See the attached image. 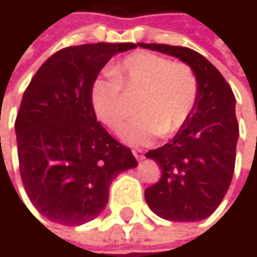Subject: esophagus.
<instances>
[{
    "label": "esophagus",
    "mask_w": 257,
    "mask_h": 257,
    "mask_svg": "<svg viewBox=\"0 0 257 257\" xmlns=\"http://www.w3.org/2000/svg\"><path fill=\"white\" fill-rule=\"evenodd\" d=\"M132 153H134V156H135V159H137V161H143V159H144V155H143V152H141V150L135 149V150H132Z\"/></svg>",
    "instance_id": "1"
}]
</instances>
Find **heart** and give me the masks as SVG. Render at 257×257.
<instances>
[{
  "instance_id": "heart-1",
  "label": "heart",
  "mask_w": 257,
  "mask_h": 257,
  "mask_svg": "<svg viewBox=\"0 0 257 257\" xmlns=\"http://www.w3.org/2000/svg\"><path fill=\"white\" fill-rule=\"evenodd\" d=\"M127 96H137L135 116L122 131L129 144L147 146L158 135L173 137L187 123L199 96V81L186 62L153 52H134L96 77L89 101L98 120L117 131L129 113Z\"/></svg>"
}]
</instances>
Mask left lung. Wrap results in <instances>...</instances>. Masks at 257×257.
Wrapping results in <instances>:
<instances>
[{"label": "left lung", "instance_id": "obj_1", "mask_svg": "<svg viewBox=\"0 0 257 257\" xmlns=\"http://www.w3.org/2000/svg\"><path fill=\"white\" fill-rule=\"evenodd\" d=\"M138 46L180 58L199 81L198 102L187 123L170 143L146 153L162 173L158 183L146 189V202L167 220H202L219 207L233 176L239 132L233 92L220 71L189 47Z\"/></svg>", "mask_w": 257, "mask_h": 257}]
</instances>
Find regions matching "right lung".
Returning a JSON list of instances; mask_svg holds the SVG:
<instances>
[{"label": "right lung", "instance_id": "obj_1", "mask_svg": "<svg viewBox=\"0 0 257 257\" xmlns=\"http://www.w3.org/2000/svg\"><path fill=\"white\" fill-rule=\"evenodd\" d=\"M134 43L70 46L53 53L26 87L15 128L28 198L49 220L77 226L108 202L111 181L135 168L131 149L96 120L90 83Z\"/></svg>", "mask_w": 257, "mask_h": 257}]
</instances>
